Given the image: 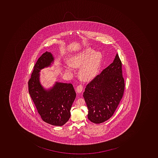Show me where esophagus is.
I'll use <instances>...</instances> for the list:
<instances>
[{"label": "esophagus", "instance_id": "1", "mask_svg": "<svg viewBox=\"0 0 158 158\" xmlns=\"http://www.w3.org/2000/svg\"><path fill=\"white\" fill-rule=\"evenodd\" d=\"M83 90V86L81 85H79L77 88V93H81V91Z\"/></svg>", "mask_w": 158, "mask_h": 158}]
</instances>
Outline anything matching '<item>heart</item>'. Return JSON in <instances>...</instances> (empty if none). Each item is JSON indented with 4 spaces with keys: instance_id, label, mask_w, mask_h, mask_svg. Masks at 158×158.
Wrapping results in <instances>:
<instances>
[{
    "instance_id": "b5f03b06",
    "label": "heart",
    "mask_w": 158,
    "mask_h": 158,
    "mask_svg": "<svg viewBox=\"0 0 158 158\" xmlns=\"http://www.w3.org/2000/svg\"><path fill=\"white\" fill-rule=\"evenodd\" d=\"M102 55L100 51L86 48L72 55L69 59V64L64 65L67 72L73 71V67H80V74L85 80L91 79L96 76L101 66Z\"/></svg>"
}]
</instances>
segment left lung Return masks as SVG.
<instances>
[{
    "label": "left lung",
    "mask_w": 158,
    "mask_h": 158,
    "mask_svg": "<svg viewBox=\"0 0 158 158\" xmlns=\"http://www.w3.org/2000/svg\"><path fill=\"white\" fill-rule=\"evenodd\" d=\"M124 86L122 62L117 54L113 63L86 86L83 96L88 119L98 124L110 119L123 97Z\"/></svg>",
    "instance_id": "left-lung-1"
}]
</instances>
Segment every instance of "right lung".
I'll return each instance as SVG.
<instances>
[{
	"label": "right lung",
	"instance_id": "right-lung-1",
	"mask_svg": "<svg viewBox=\"0 0 158 158\" xmlns=\"http://www.w3.org/2000/svg\"><path fill=\"white\" fill-rule=\"evenodd\" d=\"M54 61L52 54L47 51L38 58L28 81V91L42 120L51 125L61 126L70 117L76 93L71 84L56 81L48 89L41 85V70L50 67Z\"/></svg>",
	"mask_w": 158,
	"mask_h": 158
}]
</instances>
